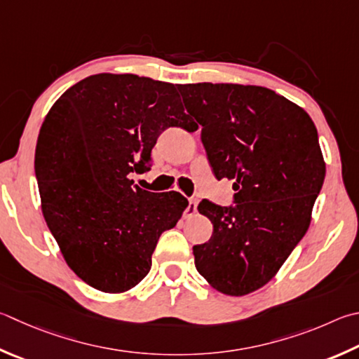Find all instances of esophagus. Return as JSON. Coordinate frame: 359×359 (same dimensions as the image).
<instances>
[{
    "instance_id": "esophagus-1",
    "label": "esophagus",
    "mask_w": 359,
    "mask_h": 359,
    "mask_svg": "<svg viewBox=\"0 0 359 359\" xmlns=\"http://www.w3.org/2000/svg\"><path fill=\"white\" fill-rule=\"evenodd\" d=\"M198 198H188V207H187V217H191V215L196 213L198 210Z\"/></svg>"
}]
</instances>
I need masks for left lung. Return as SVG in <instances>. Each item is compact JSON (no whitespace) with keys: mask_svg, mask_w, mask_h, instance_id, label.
<instances>
[{"mask_svg":"<svg viewBox=\"0 0 359 359\" xmlns=\"http://www.w3.org/2000/svg\"><path fill=\"white\" fill-rule=\"evenodd\" d=\"M187 111L218 180L233 179V204L202 201L212 221L207 243L194 245V265L226 295H246L281 269L311 223L325 180V161L309 114L262 86L179 84Z\"/></svg>","mask_w":359,"mask_h":359,"instance_id":"obj_1","label":"left lung"}]
</instances>
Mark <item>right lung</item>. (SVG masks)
<instances>
[{
  "label": "right lung",
  "instance_id": "right-lung-1",
  "mask_svg": "<svg viewBox=\"0 0 359 359\" xmlns=\"http://www.w3.org/2000/svg\"><path fill=\"white\" fill-rule=\"evenodd\" d=\"M196 126L177 84L99 74L64 93L43 121L36 161L42 212L66 262L97 290L135 287L160 236L188 205L179 193H151L130 180L152 166L169 127Z\"/></svg>",
  "mask_w": 359,
  "mask_h": 359
}]
</instances>
